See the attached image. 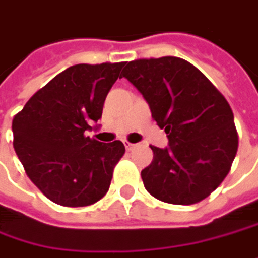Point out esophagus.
Listing matches in <instances>:
<instances>
[{"instance_id": "1", "label": "esophagus", "mask_w": 258, "mask_h": 258, "mask_svg": "<svg viewBox=\"0 0 258 258\" xmlns=\"http://www.w3.org/2000/svg\"><path fill=\"white\" fill-rule=\"evenodd\" d=\"M124 144H125V149H127V150H131V149H133V147H134V146H136V144L130 143V142H127V140H125V142H124Z\"/></svg>"}]
</instances>
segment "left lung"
Returning a JSON list of instances; mask_svg holds the SVG:
<instances>
[{
    "instance_id": "obj_1",
    "label": "left lung",
    "mask_w": 258,
    "mask_h": 258,
    "mask_svg": "<svg viewBox=\"0 0 258 258\" xmlns=\"http://www.w3.org/2000/svg\"><path fill=\"white\" fill-rule=\"evenodd\" d=\"M125 77L146 99L169 146L153 150L142 171L146 189L160 202L194 205L205 200L231 171L238 150L234 114L199 69L178 56L134 59Z\"/></svg>"
}]
</instances>
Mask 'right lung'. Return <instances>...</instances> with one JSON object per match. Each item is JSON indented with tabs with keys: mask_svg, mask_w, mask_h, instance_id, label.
Instances as JSON below:
<instances>
[{
	"mask_svg": "<svg viewBox=\"0 0 258 258\" xmlns=\"http://www.w3.org/2000/svg\"><path fill=\"white\" fill-rule=\"evenodd\" d=\"M124 64L69 67L13 118V144L26 174L56 205L90 206L109 189L125 147L119 140L100 143L86 131L102 116L103 102Z\"/></svg>",
	"mask_w": 258,
	"mask_h": 258,
	"instance_id": "obj_1",
	"label": "right lung"
}]
</instances>
